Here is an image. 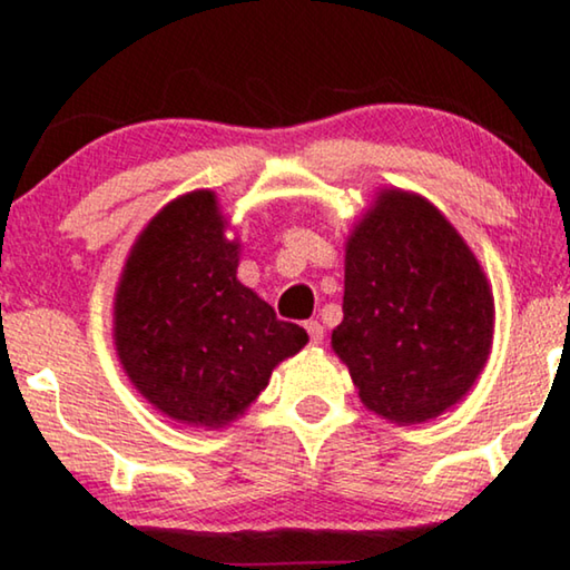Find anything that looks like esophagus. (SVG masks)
I'll return each mask as SVG.
<instances>
[{"mask_svg":"<svg viewBox=\"0 0 570 570\" xmlns=\"http://www.w3.org/2000/svg\"><path fill=\"white\" fill-rule=\"evenodd\" d=\"M306 330H308L311 342H314V345H322V340H324V326L318 324V322H306Z\"/></svg>","mask_w":570,"mask_h":570,"instance_id":"1","label":"esophagus"}]
</instances>
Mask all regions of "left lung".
Listing matches in <instances>:
<instances>
[{
    "mask_svg": "<svg viewBox=\"0 0 570 570\" xmlns=\"http://www.w3.org/2000/svg\"><path fill=\"white\" fill-rule=\"evenodd\" d=\"M332 350L361 402L400 425L462 402L493 347L495 303L478 256L420 194L381 189L345 246Z\"/></svg>",
    "mask_w": 570,
    "mask_h": 570,
    "instance_id": "left-lung-1",
    "label": "left lung"
}]
</instances>
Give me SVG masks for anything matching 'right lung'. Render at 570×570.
I'll return each instance as SVG.
<instances>
[{
  "label": "right lung",
  "mask_w": 570,
  "mask_h": 570,
  "mask_svg": "<svg viewBox=\"0 0 570 570\" xmlns=\"http://www.w3.org/2000/svg\"><path fill=\"white\" fill-rule=\"evenodd\" d=\"M215 191L168 202L127 256L114 298L121 368L176 423L223 428L244 415L272 371L308 342L303 326L238 283V238Z\"/></svg>",
  "instance_id": "obj_1"
}]
</instances>
